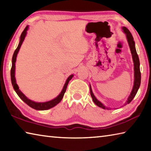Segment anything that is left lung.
Wrapping results in <instances>:
<instances>
[{
	"instance_id": "left-lung-1",
	"label": "left lung",
	"mask_w": 151,
	"mask_h": 151,
	"mask_svg": "<svg viewBox=\"0 0 151 151\" xmlns=\"http://www.w3.org/2000/svg\"><path fill=\"white\" fill-rule=\"evenodd\" d=\"M122 30H123L124 33L126 34V38L127 42H128V45L129 46V49L131 50V53H132V58H133V65H134V83H133V87L132 92H131L130 95L129 96L128 99L126 101V102H125L124 105H126L127 104H129L132 101L133 99V98L135 97V96L136 94L137 93V91L139 89V87H140V84H141V72H140V62H139V56L137 55V51H136L135 49V41H133V36L132 35V33H130V31L127 29L126 27H122ZM90 86V93H91V96L93 99V101L94 102L96 106H98L99 107L102 108L103 109H107V110H110V108H108L106 106H105L104 105L99 101L95 97V96L94 95V94L93 93V91L91 89V87Z\"/></svg>"
}]
</instances>
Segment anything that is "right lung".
Returning <instances> with one entry per match:
<instances>
[{
    "instance_id": "add662e5",
    "label": "right lung",
    "mask_w": 151,
    "mask_h": 151,
    "mask_svg": "<svg viewBox=\"0 0 151 151\" xmlns=\"http://www.w3.org/2000/svg\"><path fill=\"white\" fill-rule=\"evenodd\" d=\"M28 28H29V26L27 25L26 27L25 28L24 30L23 31V32L21 34L20 36V39H19V42L18 44V46L17 47V49L16 50L14 51V55L12 56V68H11V71H10V76H11V81H12V84L14 91H15L16 93H17V95L19 96V97L22 100L24 101L25 103H26L28 106H29L30 107L32 108V109L37 110H46L48 109H50L51 108H52L54 106H55L56 104H58L60 102L62 101V98H63L65 92H66V88L68 85V83H69L70 80L72 79V78L73 77V75L72 74L70 75L69 77H68V79H66V83H65L63 89H62V91L60 93L56 96V98H55L52 100L47 101V102H35L30 100L29 99H28L26 96H25L24 93H23L19 89V87L18 84L16 83V78H15V63L16 61V57H17V55L19 50V49L22 46V45L24 42L25 36L27 35V31L28 30Z\"/></svg>"
}]
</instances>
